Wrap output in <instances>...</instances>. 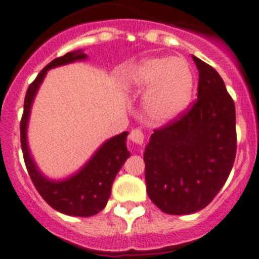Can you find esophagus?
Wrapping results in <instances>:
<instances>
[{"label": "esophagus", "mask_w": 259, "mask_h": 259, "mask_svg": "<svg viewBox=\"0 0 259 259\" xmlns=\"http://www.w3.org/2000/svg\"><path fill=\"white\" fill-rule=\"evenodd\" d=\"M129 139L133 143L142 146L143 142H145V134H143V132L141 129H134L130 132Z\"/></svg>", "instance_id": "esophagus-1"}]
</instances>
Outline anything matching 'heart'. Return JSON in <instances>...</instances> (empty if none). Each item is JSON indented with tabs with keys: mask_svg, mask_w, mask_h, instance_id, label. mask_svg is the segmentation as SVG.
<instances>
[{
	"mask_svg": "<svg viewBox=\"0 0 259 259\" xmlns=\"http://www.w3.org/2000/svg\"><path fill=\"white\" fill-rule=\"evenodd\" d=\"M125 82L134 91H146L143 111L155 123L167 125L188 109L194 91V75L179 57H150L130 69Z\"/></svg>",
	"mask_w": 259,
	"mask_h": 259,
	"instance_id": "heart-1",
	"label": "heart"
}]
</instances>
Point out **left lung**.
I'll return each mask as SVG.
<instances>
[{"instance_id":"1","label":"left lung","mask_w":259,"mask_h":259,"mask_svg":"<svg viewBox=\"0 0 259 259\" xmlns=\"http://www.w3.org/2000/svg\"><path fill=\"white\" fill-rule=\"evenodd\" d=\"M197 102L179 120L154 130L143 154L148 197L163 212L188 215L212 201L236 156L235 103L218 71L193 56Z\"/></svg>"}]
</instances>
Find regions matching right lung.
Returning a JSON list of instances; mask_svg holds the SVG:
<instances>
[{"label":"right lung","mask_w":259,"mask_h":259,"mask_svg":"<svg viewBox=\"0 0 259 259\" xmlns=\"http://www.w3.org/2000/svg\"><path fill=\"white\" fill-rule=\"evenodd\" d=\"M83 60H87V55L83 53L82 49L69 52L62 57L49 62L31 83L24 99V112L21 121V143L27 170L44 201L51 207L65 215L86 218L96 215L105 207L111 195L114 177L130 156L126 147V137L129 133L123 132L105 141L78 172L57 181L42 175L33 160L27 141L31 108L48 70Z\"/></svg>","instance_id":"1"}]
</instances>
